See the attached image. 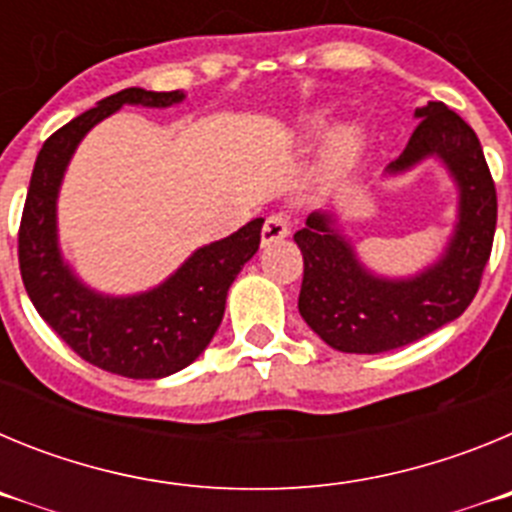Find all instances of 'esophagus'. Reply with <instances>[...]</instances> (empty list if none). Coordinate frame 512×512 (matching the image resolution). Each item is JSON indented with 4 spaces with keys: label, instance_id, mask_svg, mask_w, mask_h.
<instances>
[{
    "label": "esophagus",
    "instance_id": "obj_1",
    "mask_svg": "<svg viewBox=\"0 0 512 512\" xmlns=\"http://www.w3.org/2000/svg\"><path fill=\"white\" fill-rule=\"evenodd\" d=\"M287 235H289L287 215L277 212V215L266 217L264 228H261V243H264V246H269V243L274 241H282V238H287Z\"/></svg>",
    "mask_w": 512,
    "mask_h": 512
}]
</instances>
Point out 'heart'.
<instances>
[{
	"mask_svg": "<svg viewBox=\"0 0 512 512\" xmlns=\"http://www.w3.org/2000/svg\"><path fill=\"white\" fill-rule=\"evenodd\" d=\"M336 120V112L330 107H320L307 115H302L295 125V140L300 146H310L315 140H320ZM366 146V135L359 125H338L333 128L323 146V158H320V169L325 176H341L356 164V158L361 156Z\"/></svg>",
	"mask_w": 512,
	"mask_h": 512,
	"instance_id": "obj_1",
	"label": "heart"
}]
</instances>
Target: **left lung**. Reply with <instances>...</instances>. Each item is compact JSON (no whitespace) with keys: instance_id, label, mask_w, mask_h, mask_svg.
<instances>
[{"instance_id":"8db88e82","label":"left lung","mask_w":512,"mask_h":512,"mask_svg":"<svg viewBox=\"0 0 512 512\" xmlns=\"http://www.w3.org/2000/svg\"><path fill=\"white\" fill-rule=\"evenodd\" d=\"M418 128L384 174L400 176L436 158L454 179L456 225L431 266L410 277L374 274L356 256L336 210L310 212L295 233L305 259L300 315L330 348L384 354L420 341L467 310L490 261L497 194L479 138L443 102L415 110Z\"/></svg>"}]
</instances>
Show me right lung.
<instances>
[{
    "label": "right lung",
    "instance_id": "1",
    "mask_svg": "<svg viewBox=\"0 0 512 512\" xmlns=\"http://www.w3.org/2000/svg\"><path fill=\"white\" fill-rule=\"evenodd\" d=\"M184 92L122 89L74 117L45 140L35 161L20 223V274L40 318L76 354L104 372L130 379H161L182 372L223 323L228 289L261 243L264 217L223 241L207 243L153 289L104 295L76 277L58 243V192L84 135L122 104L171 107Z\"/></svg>",
    "mask_w": 512,
    "mask_h": 512
}]
</instances>
